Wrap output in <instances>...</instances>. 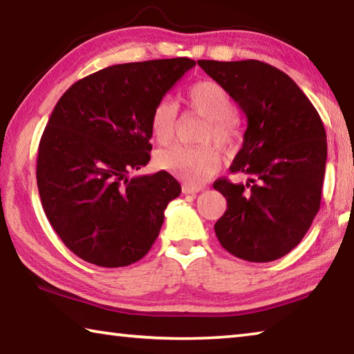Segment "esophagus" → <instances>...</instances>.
Returning a JSON list of instances; mask_svg holds the SVG:
<instances>
[{
  "label": "esophagus",
  "instance_id": "34e87169",
  "mask_svg": "<svg viewBox=\"0 0 354 354\" xmlns=\"http://www.w3.org/2000/svg\"><path fill=\"white\" fill-rule=\"evenodd\" d=\"M201 190H203V185H194V184H187V183L183 184V194H185V195H195Z\"/></svg>",
  "mask_w": 354,
  "mask_h": 354
}]
</instances>
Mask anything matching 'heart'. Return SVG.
Returning a JSON list of instances; mask_svg holds the SVG:
<instances>
[{
  "label": "heart",
  "instance_id": "b5f03b06",
  "mask_svg": "<svg viewBox=\"0 0 354 354\" xmlns=\"http://www.w3.org/2000/svg\"><path fill=\"white\" fill-rule=\"evenodd\" d=\"M192 109L207 118V127L203 129L200 142L205 145L196 148L173 147L156 154L154 164L158 169L173 173L187 184L198 185L218 171L221 153L214 145L232 147L237 140V124L231 117L236 106L223 87L212 81L194 84L187 92ZM151 133L160 145H169L176 134V104L170 98L160 100L151 113Z\"/></svg>",
  "mask_w": 354,
  "mask_h": 354
}]
</instances>
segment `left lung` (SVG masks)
<instances>
[{
	"label": "left lung",
	"mask_w": 354,
	"mask_h": 354,
	"mask_svg": "<svg viewBox=\"0 0 354 354\" xmlns=\"http://www.w3.org/2000/svg\"><path fill=\"white\" fill-rule=\"evenodd\" d=\"M198 65L230 93L248 123L230 167L247 183H214L227 201L215 234L241 259H279L301 242L320 209L325 127L295 81L272 65L253 59Z\"/></svg>",
	"instance_id": "obj_1"
}]
</instances>
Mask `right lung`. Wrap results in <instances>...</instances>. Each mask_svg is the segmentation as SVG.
I'll list each match as a JSON object with an SVG mask.
<instances>
[{
    "label": "right lung",
    "instance_id": "add662e5",
    "mask_svg": "<svg viewBox=\"0 0 354 354\" xmlns=\"http://www.w3.org/2000/svg\"><path fill=\"white\" fill-rule=\"evenodd\" d=\"M195 67L187 57L112 65L75 82L53 111L37 156L41 206L67 248L100 267L145 256L181 194L149 162L154 106Z\"/></svg>",
    "mask_w": 354,
    "mask_h": 354
}]
</instances>
